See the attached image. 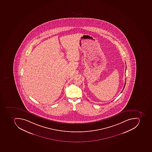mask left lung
I'll return each instance as SVG.
<instances>
[{"label":"left lung","instance_id":"left-lung-1","mask_svg":"<svg viewBox=\"0 0 152 152\" xmlns=\"http://www.w3.org/2000/svg\"><path fill=\"white\" fill-rule=\"evenodd\" d=\"M125 85H126V83H125L124 87V88H123V89H124V88L125 86ZM123 90H122V91H123Z\"/></svg>","mask_w":152,"mask_h":152}]
</instances>
